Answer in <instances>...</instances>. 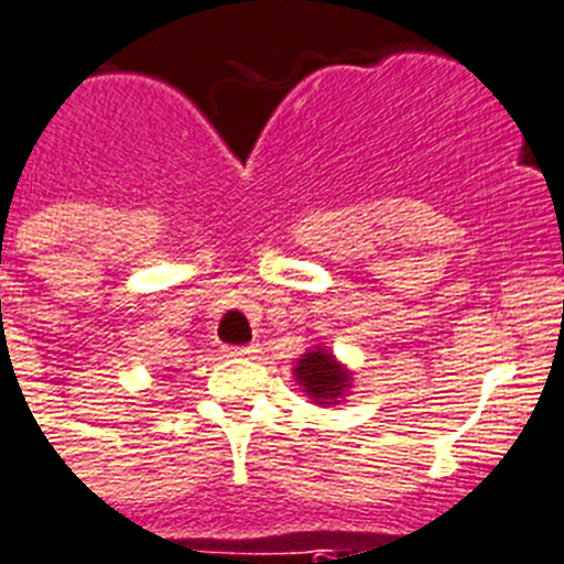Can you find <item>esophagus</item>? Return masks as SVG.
<instances>
[{
	"label": "esophagus",
	"instance_id": "1",
	"mask_svg": "<svg viewBox=\"0 0 564 564\" xmlns=\"http://www.w3.org/2000/svg\"><path fill=\"white\" fill-rule=\"evenodd\" d=\"M224 355L235 357V360H249V357L258 355V346H229V349H224Z\"/></svg>",
	"mask_w": 564,
	"mask_h": 564
}]
</instances>
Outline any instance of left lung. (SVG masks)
Returning a JSON list of instances; mask_svg holds the SVG:
<instances>
[{"label":"left lung","mask_w":564,"mask_h":564,"mask_svg":"<svg viewBox=\"0 0 564 564\" xmlns=\"http://www.w3.org/2000/svg\"><path fill=\"white\" fill-rule=\"evenodd\" d=\"M292 375H295V383L301 386L303 394L323 409L340 405L349 398L351 380H355V371L340 364L335 351L329 346H321V343L297 357Z\"/></svg>","instance_id":"1"}]
</instances>
